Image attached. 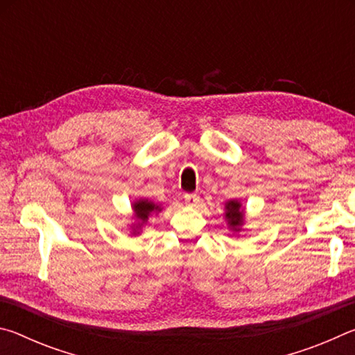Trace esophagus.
<instances>
[{
	"label": "esophagus",
	"instance_id": "obj_1",
	"mask_svg": "<svg viewBox=\"0 0 355 355\" xmlns=\"http://www.w3.org/2000/svg\"><path fill=\"white\" fill-rule=\"evenodd\" d=\"M199 199H200V197L197 196V194H184V202L188 203L189 207L197 205V202H199Z\"/></svg>",
	"mask_w": 355,
	"mask_h": 355
}]
</instances>
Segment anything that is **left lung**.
Masks as SVG:
<instances>
[{
    "instance_id": "1",
    "label": "left lung",
    "mask_w": 355,
    "mask_h": 355,
    "mask_svg": "<svg viewBox=\"0 0 355 355\" xmlns=\"http://www.w3.org/2000/svg\"><path fill=\"white\" fill-rule=\"evenodd\" d=\"M224 220L232 235H239L244 230L245 209L241 200L232 199L224 203Z\"/></svg>"
}]
</instances>
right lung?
<instances>
[{
    "label": "right lung",
    "instance_id": "right-lung-1",
    "mask_svg": "<svg viewBox=\"0 0 355 355\" xmlns=\"http://www.w3.org/2000/svg\"><path fill=\"white\" fill-rule=\"evenodd\" d=\"M131 209H133V216H131V224H128V230L133 236L139 235L142 232V228L147 225L148 219L152 216H156L158 213L163 211V207L159 203H155L153 200L148 199H136L133 203H131Z\"/></svg>",
    "mask_w": 355,
    "mask_h": 355
}]
</instances>
